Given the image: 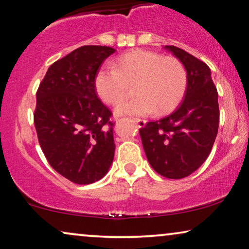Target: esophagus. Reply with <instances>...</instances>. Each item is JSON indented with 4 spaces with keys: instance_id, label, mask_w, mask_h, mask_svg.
Masks as SVG:
<instances>
[{
    "instance_id": "esophagus-1",
    "label": "esophagus",
    "mask_w": 249,
    "mask_h": 249,
    "mask_svg": "<svg viewBox=\"0 0 249 249\" xmlns=\"http://www.w3.org/2000/svg\"><path fill=\"white\" fill-rule=\"evenodd\" d=\"M133 121L136 122L137 125H138L139 128H142V127H145V125H146V120H142V119L135 118V119H133Z\"/></svg>"
}]
</instances>
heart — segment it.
I'll return each mask as SVG.
<instances>
[{"mask_svg":"<svg viewBox=\"0 0 249 249\" xmlns=\"http://www.w3.org/2000/svg\"><path fill=\"white\" fill-rule=\"evenodd\" d=\"M132 85L136 96L119 104L117 114L148 116L156 110L160 114L171 112L185 95L186 70L175 57L138 49L119 57L113 67H102L95 76L96 93L110 106L127 98Z\"/></svg>","mask_w":249,"mask_h":249,"instance_id":"b5f03b06","label":"heart"}]
</instances>
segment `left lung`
<instances>
[{"label":"left lung","instance_id":"left-lung-1","mask_svg":"<svg viewBox=\"0 0 249 249\" xmlns=\"http://www.w3.org/2000/svg\"><path fill=\"white\" fill-rule=\"evenodd\" d=\"M165 49L186 70L184 100L167 117L147 122L139 133L151 167L178 179L196 171L211 153L219 127L218 92L207 64L178 47Z\"/></svg>","mask_w":249,"mask_h":249}]
</instances>
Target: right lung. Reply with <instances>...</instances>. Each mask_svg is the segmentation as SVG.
Returning <instances> with one entry per match:
<instances>
[{
  "instance_id": "right-lung-1",
  "label": "right lung",
  "mask_w": 249,
  "mask_h": 249,
  "mask_svg": "<svg viewBox=\"0 0 249 249\" xmlns=\"http://www.w3.org/2000/svg\"><path fill=\"white\" fill-rule=\"evenodd\" d=\"M116 52L82 46L48 68L37 91L34 122L48 163L76 184H91L113 161L112 112L101 102L95 76Z\"/></svg>"
}]
</instances>
